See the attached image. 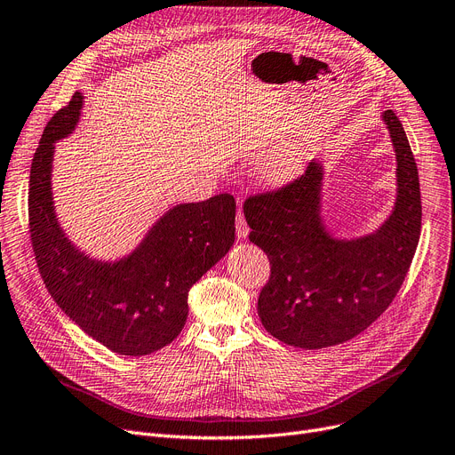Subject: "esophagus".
Returning a JSON list of instances; mask_svg holds the SVG:
<instances>
[{"mask_svg": "<svg viewBox=\"0 0 455 455\" xmlns=\"http://www.w3.org/2000/svg\"><path fill=\"white\" fill-rule=\"evenodd\" d=\"M235 234H238V238H247V234H249V227L245 223L242 208L238 210V215H235Z\"/></svg>", "mask_w": 455, "mask_h": 455, "instance_id": "obj_1", "label": "esophagus"}]
</instances>
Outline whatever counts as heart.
Instances as JSON below:
<instances>
[{
    "label": "heart",
    "instance_id": "heart-1",
    "mask_svg": "<svg viewBox=\"0 0 455 455\" xmlns=\"http://www.w3.org/2000/svg\"><path fill=\"white\" fill-rule=\"evenodd\" d=\"M305 167V147L301 143H283L260 156L256 169L267 184L279 186L295 179Z\"/></svg>",
    "mask_w": 455,
    "mask_h": 455
}]
</instances>
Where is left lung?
<instances>
[{"instance_id":"left-lung-1","label":"left lung","mask_w":455,"mask_h":455,"mask_svg":"<svg viewBox=\"0 0 455 455\" xmlns=\"http://www.w3.org/2000/svg\"><path fill=\"white\" fill-rule=\"evenodd\" d=\"M383 121L396 152L398 195L379 230L357 240L332 238L322 221L323 167L314 160L299 179L243 204L249 240L271 266L259 315L288 346L322 349L351 340L403 284L420 238V182L400 118L387 109Z\"/></svg>"}]
</instances>
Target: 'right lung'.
<instances>
[{
    "mask_svg": "<svg viewBox=\"0 0 455 455\" xmlns=\"http://www.w3.org/2000/svg\"><path fill=\"white\" fill-rule=\"evenodd\" d=\"M82 92L46 124L29 174V232L43 281L68 318L108 349L140 357L171 344L188 318L191 286L234 243L235 201L228 193L171 208L132 254L89 259L59 227L52 196L53 145L80 121Z\"/></svg>",
    "mask_w": 455,
    "mask_h": 455,
    "instance_id": "right-lung-1",
    "label": "right lung"
}]
</instances>
